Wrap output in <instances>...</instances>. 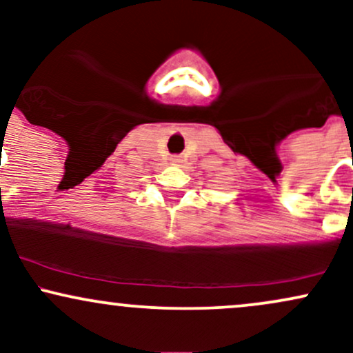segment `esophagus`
I'll return each mask as SVG.
<instances>
[{"mask_svg": "<svg viewBox=\"0 0 353 353\" xmlns=\"http://www.w3.org/2000/svg\"><path fill=\"white\" fill-rule=\"evenodd\" d=\"M174 161H176V159H174Z\"/></svg>", "mask_w": 353, "mask_h": 353, "instance_id": "obj_1", "label": "esophagus"}]
</instances>
